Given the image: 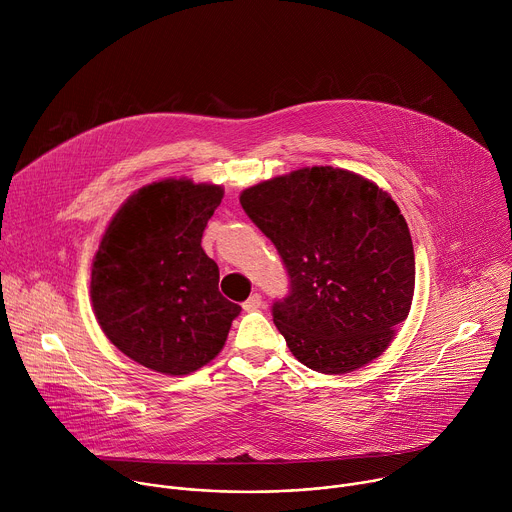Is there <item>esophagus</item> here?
Instances as JSON below:
<instances>
[{"mask_svg":"<svg viewBox=\"0 0 512 512\" xmlns=\"http://www.w3.org/2000/svg\"><path fill=\"white\" fill-rule=\"evenodd\" d=\"M259 308H263V298L259 294H253L249 300L243 302V310L245 312H257Z\"/></svg>","mask_w":512,"mask_h":512,"instance_id":"1","label":"esophagus"}]
</instances>
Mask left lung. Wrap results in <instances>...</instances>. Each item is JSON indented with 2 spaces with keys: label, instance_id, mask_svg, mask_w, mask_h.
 I'll return each instance as SVG.
<instances>
[{
  "label": "left lung",
  "instance_id": "obj_1",
  "mask_svg": "<svg viewBox=\"0 0 512 512\" xmlns=\"http://www.w3.org/2000/svg\"><path fill=\"white\" fill-rule=\"evenodd\" d=\"M241 206L285 265L289 294L271 314L291 354L326 375L381 356L415 289L395 200L354 172L314 166L243 190Z\"/></svg>",
  "mask_w": 512,
  "mask_h": 512
}]
</instances>
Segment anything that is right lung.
<instances>
[{
    "mask_svg": "<svg viewBox=\"0 0 512 512\" xmlns=\"http://www.w3.org/2000/svg\"><path fill=\"white\" fill-rule=\"evenodd\" d=\"M223 188L160 180L131 194L101 239L91 300L105 336L141 367L198 371L223 350L241 306L218 291V265L202 249Z\"/></svg>",
    "mask_w": 512,
    "mask_h": 512,
    "instance_id": "1",
    "label": "right lung"
}]
</instances>
